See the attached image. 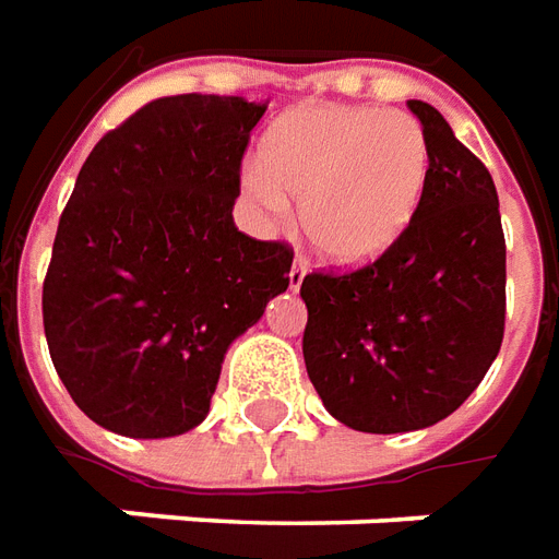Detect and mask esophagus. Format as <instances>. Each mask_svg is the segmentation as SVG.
I'll use <instances>...</instances> for the list:
<instances>
[{"label":"esophagus","instance_id":"1","mask_svg":"<svg viewBox=\"0 0 559 559\" xmlns=\"http://www.w3.org/2000/svg\"><path fill=\"white\" fill-rule=\"evenodd\" d=\"M304 276H307V264H304L300 259H295L292 271H288V288H292V292H298L300 283H304Z\"/></svg>","mask_w":559,"mask_h":559}]
</instances>
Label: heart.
I'll return each instance as SVG.
<instances>
[{
    "mask_svg": "<svg viewBox=\"0 0 559 559\" xmlns=\"http://www.w3.org/2000/svg\"><path fill=\"white\" fill-rule=\"evenodd\" d=\"M433 171L430 141L406 110L370 105H304L276 117L261 138L259 165L240 192L267 223L288 201L312 252L355 271L385 255L409 231Z\"/></svg>",
    "mask_w": 559,
    "mask_h": 559,
    "instance_id": "b5f03b06",
    "label": "heart"
}]
</instances>
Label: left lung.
<instances>
[{
  "label": "left lung",
  "mask_w": 559,
  "mask_h": 559,
  "mask_svg": "<svg viewBox=\"0 0 559 559\" xmlns=\"http://www.w3.org/2000/svg\"><path fill=\"white\" fill-rule=\"evenodd\" d=\"M433 171L409 231L361 271L310 273L304 361L324 409L361 433H406L449 418L485 379L506 324V240L488 168L433 105Z\"/></svg>",
  "instance_id": "obj_1"
}]
</instances>
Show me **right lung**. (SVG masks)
Wrapping results in <instances>:
<instances>
[{"instance_id": "1", "label": "right lung", "mask_w": 559, "mask_h": 559, "mask_svg": "<svg viewBox=\"0 0 559 559\" xmlns=\"http://www.w3.org/2000/svg\"><path fill=\"white\" fill-rule=\"evenodd\" d=\"M264 110L240 96L156 98L83 162L41 310L62 385L110 433L201 425L228 346L288 288L292 249L231 216Z\"/></svg>"}]
</instances>
